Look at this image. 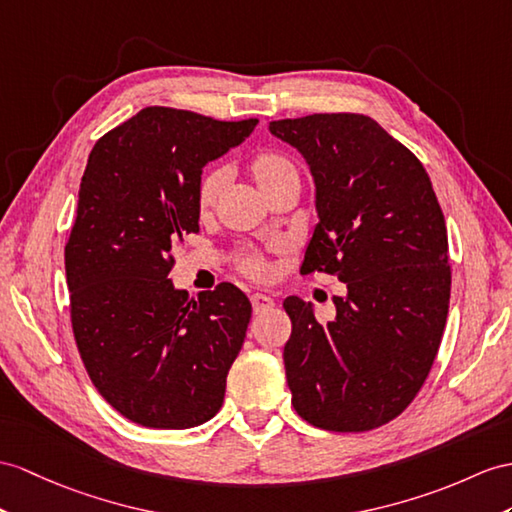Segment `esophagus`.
I'll list each match as a JSON object with an SVG mask.
<instances>
[{"label":"esophagus","instance_id":"obj_1","mask_svg":"<svg viewBox=\"0 0 512 512\" xmlns=\"http://www.w3.org/2000/svg\"><path fill=\"white\" fill-rule=\"evenodd\" d=\"M252 306H254V313H263V310L273 306V297L265 295V293H254L252 295Z\"/></svg>","mask_w":512,"mask_h":512}]
</instances>
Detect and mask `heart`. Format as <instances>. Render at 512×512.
I'll return each instance as SVG.
<instances>
[{
	"mask_svg": "<svg viewBox=\"0 0 512 512\" xmlns=\"http://www.w3.org/2000/svg\"><path fill=\"white\" fill-rule=\"evenodd\" d=\"M247 171L252 176L256 189L260 195L271 199L276 193L297 186L299 189V171L295 162L280 152L273 149H263V152L254 154L247 162ZM228 189V171L221 167H213L202 173V178L197 182V213L202 217H208L213 213L221 195ZM239 267L249 278H265L267 276V263L258 254L247 252L239 256Z\"/></svg>",
	"mask_w": 512,
	"mask_h": 512,
	"instance_id": "b5f03b06",
	"label": "heart"
}]
</instances>
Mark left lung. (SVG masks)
Masks as SVG:
<instances>
[{
    "mask_svg": "<svg viewBox=\"0 0 512 512\" xmlns=\"http://www.w3.org/2000/svg\"><path fill=\"white\" fill-rule=\"evenodd\" d=\"M269 132L315 180L319 223L299 271L332 273L347 289L328 323L310 302L284 299L293 406L321 430L380 428L415 400L441 345L452 286L441 206L417 156L371 117L308 115Z\"/></svg>",
    "mask_w": 512,
    "mask_h": 512,
    "instance_id": "left-lung-1",
    "label": "left lung"
}]
</instances>
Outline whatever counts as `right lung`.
Listing matches in <instances>:
<instances>
[{"label":"right lung","mask_w":512,"mask_h":512,"mask_svg":"<svg viewBox=\"0 0 512 512\" xmlns=\"http://www.w3.org/2000/svg\"><path fill=\"white\" fill-rule=\"evenodd\" d=\"M256 123L149 106L86 162L65 245L73 336L95 389L139 426L195 428L223 404L252 304L230 282L193 299L167 276L173 245L199 232L202 169Z\"/></svg>","instance_id":"obj_1"}]
</instances>
